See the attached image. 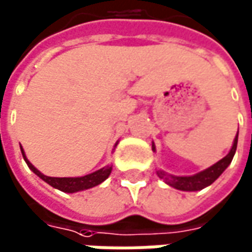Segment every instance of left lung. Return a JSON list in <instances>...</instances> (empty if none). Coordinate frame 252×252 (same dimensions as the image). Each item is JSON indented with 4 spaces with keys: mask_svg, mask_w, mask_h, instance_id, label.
Returning a JSON list of instances; mask_svg holds the SVG:
<instances>
[{
    "mask_svg": "<svg viewBox=\"0 0 252 252\" xmlns=\"http://www.w3.org/2000/svg\"><path fill=\"white\" fill-rule=\"evenodd\" d=\"M237 138H239V132H237L236 138H234L233 146L230 149V152H229L222 160H220L217 164H214L210 168L204 169L203 172H198L196 175L191 176H174L167 175V174L162 172V171H157V175L160 176L161 179H164L165 184H168L169 186L175 188L178 190H201V189L207 188L208 185H211L215 179H218L220 174H222V172L227 168V165L232 162L234 153H236V149H237ZM153 150H155V145H153Z\"/></svg>",
    "mask_w": 252,
    "mask_h": 252,
    "instance_id": "obj_1",
    "label": "left lung"
}]
</instances>
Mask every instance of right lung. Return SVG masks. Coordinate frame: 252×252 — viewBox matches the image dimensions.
<instances>
[{"label":"right lung","mask_w":252,"mask_h":252,"mask_svg":"<svg viewBox=\"0 0 252 252\" xmlns=\"http://www.w3.org/2000/svg\"><path fill=\"white\" fill-rule=\"evenodd\" d=\"M20 150H22L23 158H25V161L27 162L29 168L32 169L35 175L40 176L42 181H45L47 184L51 185L55 189H59V190L62 191H66V193H74V191L85 190V189L94 188V186H96V185L102 184L106 178H109L110 172H112V167H110V165H106V167L97 169V171L92 172L90 175L80 176V178H52V176H47L44 175V174H41L40 171L35 168L32 162L26 158L25 152H23L22 146H20Z\"/></svg>","instance_id":"right-lung-1"}]
</instances>
